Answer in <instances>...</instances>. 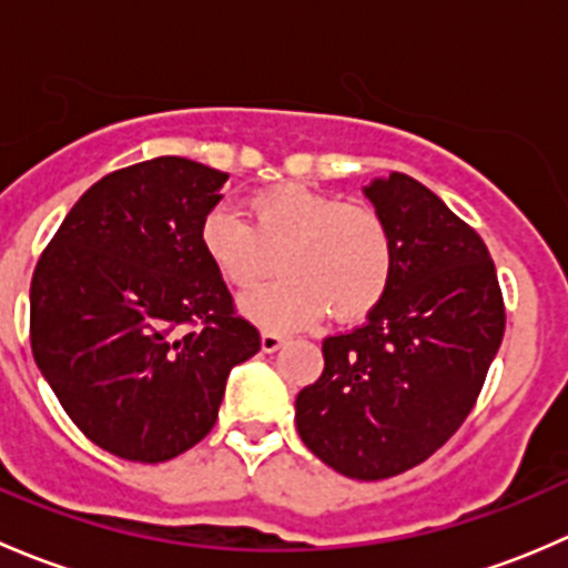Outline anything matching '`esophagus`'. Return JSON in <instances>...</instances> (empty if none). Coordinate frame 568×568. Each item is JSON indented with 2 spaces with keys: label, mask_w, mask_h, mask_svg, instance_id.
I'll list each match as a JSON object with an SVG mask.
<instances>
[{
  "label": "esophagus",
  "mask_w": 568,
  "mask_h": 568,
  "mask_svg": "<svg viewBox=\"0 0 568 568\" xmlns=\"http://www.w3.org/2000/svg\"><path fill=\"white\" fill-rule=\"evenodd\" d=\"M285 341H288V335H285V332H277V329H263V335H261L263 352H268V354L277 352Z\"/></svg>",
  "instance_id": "obj_1"
}]
</instances>
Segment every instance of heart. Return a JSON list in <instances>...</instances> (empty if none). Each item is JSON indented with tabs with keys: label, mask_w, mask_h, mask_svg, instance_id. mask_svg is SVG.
I'll return each instance as SVG.
<instances>
[{
	"label": "heart",
	"mask_w": 568,
	"mask_h": 568,
	"mask_svg": "<svg viewBox=\"0 0 568 568\" xmlns=\"http://www.w3.org/2000/svg\"><path fill=\"white\" fill-rule=\"evenodd\" d=\"M200 247L233 291L283 277L244 300V313L266 326L311 324L332 313L352 324L376 311L395 277V239L368 203L341 200L305 183L250 194L244 216L216 205L200 225Z\"/></svg>",
	"instance_id": "obj_1"
}]
</instances>
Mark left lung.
<instances>
[{
  "mask_svg": "<svg viewBox=\"0 0 568 568\" xmlns=\"http://www.w3.org/2000/svg\"><path fill=\"white\" fill-rule=\"evenodd\" d=\"M395 239L390 294L324 337V374L296 395L302 443L341 475L382 480L437 454L478 400L506 332L484 239L432 189L390 173L365 186Z\"/></svg>",
  "mask_w": 568,
  "mask_h": 568,
  "instance_id": "8db88e82",
  "label": "left lung"
}]
</instances>
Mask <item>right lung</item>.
<instances>
[{
  "label": "right lung",
  "instance_id": "obj_1",
  "mask_svg": "<svg viewBox=\"0 0 568 568\" xmlns=\"http://www.w3.org/2000/svg\"><path fill=\"white\" fill-rule=\"evenodd\" d=\"M227 173L159 156L77 200L30 288L40 374L79 432L129 462H168L214 428L233 365L261 348L200 225Z\"/></svg>",
  "mask_w": 568,
  "mask_h": 568
}]
</instances>
